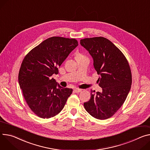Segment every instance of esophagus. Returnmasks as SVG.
<instances>
[{"instance_id": "obj_1", "label": "esophagus", "mask_w": 150, "mask_h": 150, "mask_svg": "<svg viewBox=\"0 0 150 150\" xmlns=\"http://www.w3.org/2000/svg\"><path fill=\"white\" fill-rule=\"evenodd\" d=\"M74 91H75L76 93H79V92L82 91V90L79 89V88H74Z\"/></svg>"}]
</instances>
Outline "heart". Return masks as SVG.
Wrapping results in <instances>:
<instances>
[{
    "label": "heart",
    "instance_id": "heart-1",
    "mask_svg": "<svg viewBox=\"0 0 150 150\" xmlns=\"http://www.w3.org/2000/svg\"><path fill=\"white\" fill-rule=\"evenodd\" d=\"M81 56V55H78V56Z\"/></svg>",
    "mask_w": 150,
    "mask_h": 150
}]
</instances>
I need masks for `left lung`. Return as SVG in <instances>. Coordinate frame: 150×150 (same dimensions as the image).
Wrapping results in <instances>:
<instances>
[{
    "label": "left lung",
    "mask_w": 150,
    "mask_h": 150,
    "mask_svg": "<svg viewBox=\"0 0 150 150\" xmlns=\"http://www.w3.org/2000/svg\"><path fill=\"white\" fill-rule=\"evenodd\" d=\"M81 45L88 51L93 66L100 76L102 91L91 90L89 101L84 103L86 110L93 117L105 120L112 117L124 103L130 90L132 74L122 52L103 37L85 38Z\"/></svg>",
    "instance_id": "8db88e82"
}]
</instances>
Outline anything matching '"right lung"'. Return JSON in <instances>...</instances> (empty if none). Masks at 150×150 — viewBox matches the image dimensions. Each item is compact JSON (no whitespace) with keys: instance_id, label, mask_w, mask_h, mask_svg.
Returning a JSON list of instances; mask_svg holds the SVG:
<instances>
[{"instance_id":"obj_1","label":"right lung","mask_w":150,"mask_h":150,"mask_svg":"<svg viewBox=\"0 0 150 150\" xmlns=\"http://www.w3.org/2000/svg\"><path fill=\"white\" fill-rule=\"evenodd\" d=\"M78 45L75 39L54 36L44 40L24 57L18 83L30 110L38 117L49 118L64 108L73 90L58 84L53 74Z\"/></svg>"}]
</instances>
